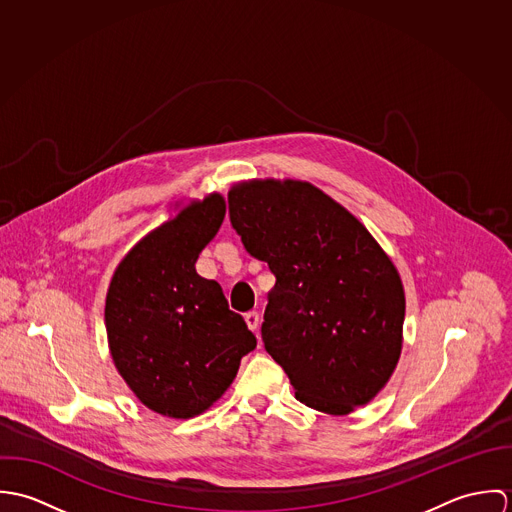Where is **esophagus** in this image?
<instances>
[{
	"label": "esophagus",
	"mask_w": 512,
	"mask_h": 512,
	"mask_svg": "<svg viewBox=\"0 0 512 512\" xmlns=\"http://www.w3.org/2000/svg\"><path fill=\"white\" fill-rule=\"evenodd\" d=\"M244 321H246V325H248L250 331H256L258 325H260V315H258V311H248V313L244 315Z\"/></svg>",
	"instance_id": "esophagus-1"
}]
</instances>
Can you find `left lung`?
Listing matches in <instances>:
<instances>
[{"mask_svg": "<svg viewBox=\"0 0 512 512\" xmlns=\"http://www.w3.org/2000/svg\"><path fill=\"white\" fill-rule=\"evenodd\" d=\"M230 224L268 264L262 341L305 406L347 416L388 382L402 351L404 286L345 207L305 181L254 179L228 191Z\"/></svg>", "mask_w": 512, "mask_h": 512, "instance_id": "1", "label": "left lung"}]
</instances>
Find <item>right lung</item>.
Segmentation results:
<instances>
[{
  "label": "right lung",
  "instance_id": "obj_1",
  "mask_svg": "<svg viewBox=\"0 0 512 512\" xmlns=\"http://www.w3.org/2000/svg\"><path fill=\"white\" fill-rule=\"evenodd\" d=\"M224 213L219 193L189 203L124 256L106 293L112 361L138 400L167 418L209 410L256 349L219 284L195 270Z\"/></svg>",
  "mask_w": 512,
  "mask_h": 512
}]
</instances>
